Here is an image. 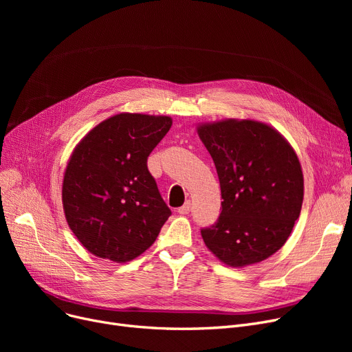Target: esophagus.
Wrapping results in <instances>:
<instances>
[{
	"label": "esophagus",
	"instance_id": "obj_1",
	"mask_svg": "<svg viewBox=\"0 0 352 352\" xmlns=\"http://www.w3.org/2000/svg\"><path fill=\"white\" fill-rule=\"evenodd\" d=\"M190 211H191V202H190V201H187L186 204H184L182 207H179V208H178V212H179V214H182V215H187V214H190Z\"/></svg>",
	"mask_w": 352,
	"mask_h": 352
}]
</instances>
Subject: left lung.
Returning <instances> with one entry per match:
<instances>
[{
  "label": "left lung",
  "instance_id": "left-lung-1",
  "mask_svg": "<svg viewBox=\"0 0 352 352\" xmlns=\"http://www.w3.org/2000/svg\"><path fill=\"white\" fill-rule=\"evenodd\" d=\"M215 164L221 214L201 228L206 245L231 267L260 263L278 251L298 219L304 178L297 154L271 126L227 120L201 125Z\"/></svg>",
  "mask_w": 352,
  "mask_h": 352
}]
</instances>
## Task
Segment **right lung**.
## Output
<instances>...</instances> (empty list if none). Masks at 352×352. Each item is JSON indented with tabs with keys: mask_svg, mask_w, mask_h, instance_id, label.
I'll list each match as a JSON object with an SVG mask.
<instances>
[{
	"mask_svg": "<svg viewBox=\"0 0 352 352\" xmlns=\"http://www.w3.org/2000/svg\"><path fill=\"white\" fill-rule=\"evenodd\" d=\"M171 125L170 117L118 114L74 150L63 204L71 231L91 254L126 263L154 244L171 210L146 160Z\"/></svg>",
	"mask_w": 352,
	"mask_h": 352,
	"instance_id": "add662e5",
	"label": "right lung"
}]
</instances>
